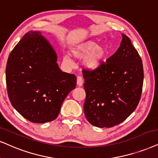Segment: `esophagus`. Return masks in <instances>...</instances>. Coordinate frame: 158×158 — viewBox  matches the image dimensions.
Instances as JSON below:
<instances>
[{"instance_id":"esophagus-1","label":"esophagus","mask_w":158,"mask_h":158,"mask_svg":"<svg viewBox=\"0 0 158 158\" xmlns=\"http://www.w3.org/2000/svg\"><path fill=\"white\" fill-rule=\"evenodd\" d=\"M82 85H83L82 77H80V76H79V77H77V85L79 86V87H81V86H82Z\"/></svg>"}]
</instances>
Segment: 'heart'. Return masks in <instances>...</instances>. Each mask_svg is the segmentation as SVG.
<instances>
[{
  "label": "heart",
  "mask_w": 158,
  "mask_h": 158,
  "mask_svg": "<svg viewBox=\"0 0 158 158\" xmlns=\"http://www.w3.org/2000/svg\"><path fill=\"white\" fill-rule=\"evenodd\" d=\"M72 54L77 58L86 57L84 65L89 69H95L102 65L106 57L108 52L104 45L98 44L93 41H87L77 45L72 50ZM67 63L71 64L72 60L68 56L64 57Z\"/></svg>",
  "instance_id": "1"
}]
</instances>
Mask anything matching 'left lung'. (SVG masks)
Returning <instances> with one entry per match:
<instances>
[{"mask_svg":"<svg viewBox=\"0 0 158 158\" xmlns=\"http://www.w3.org/2000/svg\"><path fill=\"white\" fill-rule=\"evenodd\" d=\"M86 98L84 111L91 125L111 127L125 121L136 109L142 93V60L126 35L120 47L102 65L83 69Z\"/></svg>","mask_w":158,"mask_h":158,"instance_id":"8db88e82","label":"left lung"}]
</instances>
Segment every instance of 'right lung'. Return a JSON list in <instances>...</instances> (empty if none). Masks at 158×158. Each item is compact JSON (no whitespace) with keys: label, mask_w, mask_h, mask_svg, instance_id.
I'll return each instance as SVG.
<instances>
[{"label":"right lung","mask_w":158,"mask_h":158,"mask_svg":"<svg viewBox=\"0 0 158 158\" xmlns=\"http://www.w3.org/2000/svg\"><path fill=\"white\" fill-rule=\"evenodd\" d=\"M8 95L14 108L30 122L55 119L77 85L74 74L63 72L57 55L39 31H29L11 52L6 69Z\"/></svg>","instance_id":"1"}]
</instances>
